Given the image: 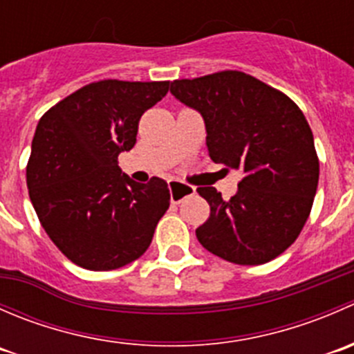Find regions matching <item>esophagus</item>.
<instances>
[{"mask_svg": "<svg viewBox=\"0 0 354 354\" xmlns=\"http://www.w3.org/2000/svg\"><path fill=\"white\" fill-rule=\"evenodd\" d=\"M167 187H169L171 202L173 203H180L183 198L190 197V195L195 194L194 187H188V185L181 183V181H176V180H171L169 183H167Z\"/></svg>", "mask_w": 354, "mask_h": 354, "instance_id": "esophagus-1", "label": "esophagus"}]
</instances>
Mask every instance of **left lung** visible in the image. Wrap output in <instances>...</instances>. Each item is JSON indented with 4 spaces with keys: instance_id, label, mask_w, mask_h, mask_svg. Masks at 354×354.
I'll use <instances>...</instances> for the list:
<instances>
[{
    "instance_id": "8db88e82",
    "label": "left lung",
    "mask_w": 354,
    "mask_h": 354,
    "mask_svg": "<svg viewBox=\"0 0 354 354\" xmlns=\"http://www.w3.org/2000/svg\"><path fill=\"white\" fill-rule=\"evenodd\" d=\"M171 94L203 118L210 159L243 174L230 200L214 187L197 190L210 205L195 231L200 245L240 266L276 259L301 233L319 185V157L301 109L233 70L174 80Z\"/></svg>"
}]
</instances>
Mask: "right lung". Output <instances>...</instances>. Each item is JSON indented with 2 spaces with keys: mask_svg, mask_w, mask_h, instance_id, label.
Masks as SVG:
<instances>
[{
  "mask_svg": "<svg viewBox=\"0 0 354 354\" xmlns=\"http://www.w3.org/2000/svg\"><path fill=\"white\" fill-rule=\"evenodd\" d=\"M167 91L169 82L101 80L39 120L28 197L53 243L84 269H120L144 255L169 207L166 181L137 183L118 166L137 142L140 116Z\"/></svg>",
  "mask_w": 354,
  "mask_h": 354,
  "instance_id": "right-lung-1",
  "label": "right lung"
}]
</instances>
